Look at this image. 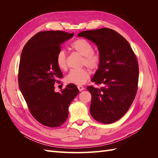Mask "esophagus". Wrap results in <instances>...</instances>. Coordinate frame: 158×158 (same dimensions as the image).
<instances>
[{
    "label": "esophagus",
    "mask_w": 158,
    "mask_h": 158,
    "mask_svg": "<svg viewBox=\"0 0 158 158\" xmlns=\"http://www.w3.org/2000/svg\"><path fill=\"white\" fill-rule=\"evenodd\" d=\"M78 89H79V91H82V90H84V88L82 86V85H78Z\"/></svg>",
    "instance_id": "34e87169"
}]
</instances>
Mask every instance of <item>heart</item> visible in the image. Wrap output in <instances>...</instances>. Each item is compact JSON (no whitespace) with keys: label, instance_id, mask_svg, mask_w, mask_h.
<instances>
[{"label":"heart","instance_id":"b5f03b06","mask_svg":"<svg viewBox=\"0 0 158 158\" xmlns=\"http://www.w3.org/2000/svg\"><path fill=\"white\" fill-rule=\"evenodd\" d=\"M70 48L83 56L82 65H85L92 70H96L99 68L102 63L101 56L98 52L94 51V47L89 41L84 39H78L72 43ZM56 63L62 70L67 69V56L64 51L61 50L57 52ZM89 76L90 73L86 68L73 69L66 75L65 80L67 83L81 85L86 82Z\"/></svg>","mask_w":158,"mask_h":158}]
</instances>
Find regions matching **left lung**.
Masks as SVG:
<instances>
[{"label": "left lung", "instance_id": "1", "mask_svg": "<svg viewBox=\"0 0 158 158\" xmlns=\"http://www.w3.org/2000/svg\"><path fill=\"white\" fill-rule=\"evenodd\" d=\"M78 35L94 42L102 59L92 82L102 86L86 88L92 95L91 115L103 124L115 122L128 111L136 95L139 67L136 55L125 38L109 28Z\"/></svg>", "mask_w": 158, "mask_h": 158}]
</instances>
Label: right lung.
<instances>
[{
  "mask_svg": "<svg viewBox=\"0 0 158 158\" xmlns=\"http://www.w3.org/2000/svg\"><path fill=\"white\" fill-rule=\"evenodd\" d=\"M74 35L63 31L37 33L23 47L18 69V84L30 113L43 125L57 127L66 121L69 107L79 93L70 84L55 92V83L63 77L56 63L61 45Z\"/></svg>",
  "mask_w": 158,
  "mask_h": 158,
  "instance_id": "right-lung-1",
  "label": "right lung"
}]
</instances>
